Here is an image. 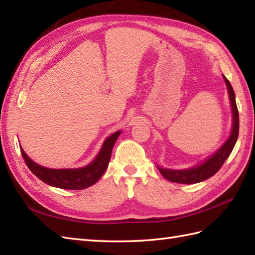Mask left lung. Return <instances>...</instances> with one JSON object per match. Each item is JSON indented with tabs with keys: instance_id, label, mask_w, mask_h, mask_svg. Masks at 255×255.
<instances>
[{
	"instance_id": "1",
	"label": "left lung",
	"mask_w": 255,
	"mask_h": 255,
	"mask_svg": "<svg viewBox=\"0 0 255 255\" xmlns=\"http://www.w3.org/2000/svg\"><path fill=\"white\" fill-rule=\"evenodd\" d=\"M224 79L226 81L227 84V89H228L229 92V97H230V102H231V108H232V121H234V125H232V131L230 137L228 140L225 142V144L221 147L217 152H216L214 155H211L210 158L206 160L204 163L196 167H192V169L188 170H167V169H162V167H159L158 169L162 176L165 177L166 180H169L171 182H175V183H182V184H194V183H198V182H203L207 178L211 177L217 173L220 167L223 166L225 163V161L227 158L230 155L232 149H234L235 144L237 142L238 136H239V112H238V107L236 104V95L234 89L230 84L225 75Z\"/></svg>"
}]
</instances>
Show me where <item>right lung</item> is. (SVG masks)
Masks as SVG:
<instances>
[{
    "label": "right lung",
    "instance_id": "right-lung-1",
    "mask_svg": "<svg viewBox=\"0 0 255 255\" xmlns=\"http://www.w3.org/2000/svg\"><path fill=\"white\" fill-rule=\"evenodd\" d=\"M119 134L121 131H117L108 137L96 159L91 164L80 169H47L29 159L21 148L20 152L28 169L48 185L64 189H83L93 185L104 174L110 163L113 147Z\"/></svg>",
    "mask_w": 255,
    "mask_h": 255
}]
</instances>
